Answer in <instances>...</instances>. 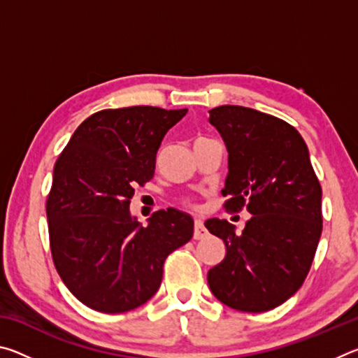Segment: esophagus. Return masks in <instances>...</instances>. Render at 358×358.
I'll list each match as a JSON object with an SVG mask.
<instances>
[{"label":"esophagus","instance_id":"esophagus-1","mask_svg":"<svg viewBox=\"0 0 358 358\" xmlns=\"http://www.w3.org/2000/svg\"><path fill=\"white\" fill-rule=\"evenodd\" d=\"M208 235L207 229H205L203 222L201 220L194 221V240H202Z\"/></svg>","mask_w":358,"mask_h":358}]
</instances>
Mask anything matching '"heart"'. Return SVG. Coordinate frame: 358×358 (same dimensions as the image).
<instances>
[{"instance_id":"1","label":"heart","mask_w":358,"mask_h":358,"mask_svg":"<svg viewBox=\"0 0 358 358\" xmlns=\"http://www.w3.org/2000/svg\"><path fill=\"white\" fill-rule=\"evenodd\" d=\"M183 203L186 205V207H189V208H196L197 207V203L192 201V199H185L183 201Z\"/></svg>"}]
</instances>
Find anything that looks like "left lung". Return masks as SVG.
<instances>
[{
  "mask_svg": "<svg viewBox=\"0 0 358 358\" xmlns=\"http://www.w3.org/2000/svg\"><path fill=\"white\" fill-rule=\"evenodd\" d=\"M229 151L224 208L252 217L241 234L226 220L205 227L226 243V257L208 271L217 300L234 310L264 313L301 287L322 234V187L308 147L292 124L250 107L210 110Z\"/></svg>",
  "mask_w": 358,
  "mask_h": 358,
  "instance_id": "left-lung-1",
  "label": "left lung"
}]
</instances>
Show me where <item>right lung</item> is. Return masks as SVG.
<instances>
[{
	"instance_id": "obj_1",
	"label": "right lung",
	"mask_w": 358,
	"mask_h": 358,
	"mask_svg": "<svg viewBox=\"0 0 358 358\" xmlns=\"http://www.w3.org/2000/svg\"><path fill=\"white\" fill-rule=\"evenodd\" d=\"M187 108H106L78 126L58 156L47 196L48 238L59 278L83 305L126 313L153 296L167 256L192 237L194 221L155 211L148 227L129 213L134 187L153 178L167 131Z\"/></svg>"
}]
</instances>
